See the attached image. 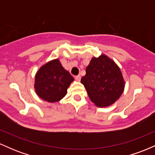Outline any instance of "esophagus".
<instances>
[{
	"label": "esophagus",
	"instance_id": "obj_1",
	"mask_svg": "<svg viewBox=\"0 0 155 155\" xmlns=\"http://www.w3.org/2000/svg\"><path fill=\"white\" fill-rule=\"evenodd\" d=\"M75 79H76L77 81H79L80 80H81V76H80V75L76 76H75Z\"/></svg>",
	"mask_w": 155,
	"mask_h": 155
}]
</instances>
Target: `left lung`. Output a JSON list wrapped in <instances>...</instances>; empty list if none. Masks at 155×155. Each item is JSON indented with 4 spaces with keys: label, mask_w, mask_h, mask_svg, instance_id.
I'll return each instance as SVG.
<instances>
[{
    "label": "left lung",
    "mask_w": 155,
    "mask_h": 155,
    "mask_svg": "<svg viewBox=\"0 0 155 155\" xmlns=\"http://www.w3.org/2000/svg\"><path fill=\"white\" fill-rule=\"evenodd\" d=\"M81 82L90 100L98 107H106L115 103L124 88L120 68L105 54L92 58Z\"/></svg>",
    "instance_id": "left-lung-1"
}]
</instances>
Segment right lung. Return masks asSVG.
I'll list each match as a JSON object with an SVG mask.
<instances>
[{
	"mask_svg": "<svg viewBox=\"0 0 155 155\" xmlns=\"http://www.w3.org/2000/svg\"><path fill=\"white\" fill-rule=\"evenodd\" d=\"M74 81L70 73L55 59L40 68L35 76L34 87L37 95L44 101L54 103L61 100Z\"/></svg>",
	"mask_w": 155,
	"mask_h": 155,
	"instance_id": "1",
	"label": "right lung"
}]
</instances>
